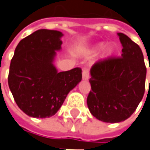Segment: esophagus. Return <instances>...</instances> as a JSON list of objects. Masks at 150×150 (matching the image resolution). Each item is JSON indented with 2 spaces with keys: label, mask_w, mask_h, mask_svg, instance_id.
<instances>
[{
  "label": "esophagus",
  "mask_w": 150,
  "mask_h": 150,
  "mask_svg": "<svg viewBox=\"0 0 150 150\" xmlns=\"http://www.w3.org/2000/svg\"><path fill=\"white\" fill-rule=\"evenodd\" d=\"M89 78V70L88 69H83L82 70V79L87 81Z\"/></svg>",
  "instance_id": "34e87169"
}]
</instances>
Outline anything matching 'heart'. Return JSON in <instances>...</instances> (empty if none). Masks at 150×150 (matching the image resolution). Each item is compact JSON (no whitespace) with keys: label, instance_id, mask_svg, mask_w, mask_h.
Listing matches in <instances>:
<instances>
[{"label":"heart","instance_id":"obj_1","mask_svg":"<svg viewBox=\"0 0 150 150\" xmlns=\"http://www.w3.org/2000/svg\"><path fill=\"white\" fill-rule=\"evenodd\" d=\"M101 47H102V44H99V45H97L95 47L93 48L92 51H93V52H96L98 50H100ZM114 50H115V47H114L113 45H108L107 46H105V48L104 49V51H103V57L106 58V57H111V56L113 54Z\"/></svg>","mask_w":150,"mask_h":150}]
</instances>
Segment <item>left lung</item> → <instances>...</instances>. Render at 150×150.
Instances as JSON below:
<instances>
[{
  "mask_svg": "<svg viewBox=\"0 0 150 150\" xmlns=\"http://www.w3.org/2000/svg\"><path fill=\"white\" fill-rule=\"evenodd\" d=\"M117 35L123 45L121 57L100 59L90 70L92 90L88 95V106L92 115L106 123L129 117L145 92L147 69L142 50L128 36Z\"/></svg>",
  "mask_w": 150,
  "mask_h": 150,
  "instance_id": "obj_1",
  "label": "left lung"
}]
</instances>
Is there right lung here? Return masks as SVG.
Instances as JSON below:
<instances>
[{
  "label": "right lung",
  "mask_w": 150,
  "mask_h": 150,
  "mask_svg": "<svg viewBox=\"0 0 150 150\" xmlns=\"http://www.w3.org/2000/svg\"><path fill=\"white\" fill-rule=\"evenodd\" d=\"M62 33L41 29L23 38L11 60L8 86L18 106L33 117L55 115L70 90L81 81V68L57 72L52 61Z\"/></svg>",
  "instance_id": "obj_1"
}]
</instances>
